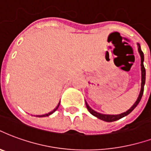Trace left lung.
I'll return each mask as SVG.
<instances>
[{"instance_id": "left-lung-1", "label": "left lung", "mask_w": 151, "mask_h": 151, "mask_svg": "<svg viewBox=\"0 0 151 151\" xmlns=\"http://www.w3.org/2000/svg\"><path fill=\"white\" fill-rule=\"evenodd\" d=\"M138 45V53L140 54V57H141V71H142V83H141V90H140V93H139V95L138 97V99H137V101H135L134 104L132 106L129 108V110L126 111V112L122 113L120 114H100V113L96 112L95 110H92L90 106H89V105L87 104V102L86 101V108L87 110H89V112L92 114V115L95 116L96 118H99V119H101L102 121L107 122H114L117 121L118 119H120V118H123L125 116H127L129 114V113H131L133 110H134V108L138 105L139 103V101H141V98L142 97V94H143V91H144V86H145V81H146V70H145V67H144L143 65V61H144V54L142 53V51L141 50V47H140V45Z\"/></svg>"}]
</instances>
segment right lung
Instances as JSON below:
<instances>
[{
	"label": "right lung",
	"instance_id": "add662e5",
	"mask_svg": "<svg viewBox=\"0 0 151 151\" xmlns=\"http://www.w3.org/2000/svg\"><path fill=\"white\" fill-rule=\"evenodd\" d=\"M59 105H60V102H59L58 105V106L56 107L55 109H54V110H53V111H51V112L48 113V114H43V115H36V117H39V118H41V117H46V116H49V115H50V114H52L53 113H54L56 111V110H58V108Z\"/></svg>",
	"mask_w": 151,
	"mask_h": 151
}]
</instances>
